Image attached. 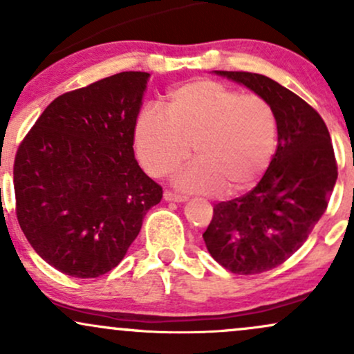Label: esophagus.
<instances>
[{
	"mask_svg": "<svg viewBox=\"0 0 354 354\" xmlns=\"http://www.w3.org/2000/svg\"><path fill=\"white\" fill-rule=\"evenodd\" d=\"M165 200L166 201H174V203H183V201L188 200V198L183 196V194L173 193V191H165Z\"/></svg>",
	"mask_w": 354,
	"mask_h": 354,
	"instance_id": "obj_1",
	"label": "esophagus"
}]
</instances>
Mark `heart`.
Wrapping results in <instances>:
<instances>
[{
	"mask_svg": "<svg viewBox=\"0 0 354 354\" xmlns=\"http://www.w3.org/2000/svg\"><path fill=\"white\" fill-rule=\"evenodd\" d=\"M276 113L263 96L243 95L216 80H196L168 95L165 113L146 108L136 121L135 145L143 168L165 178L189 158L176 185L188 191L228 194L250 189L273 160Z\"/></svg>",
	"mask_w": 354,
	"mask_h": 354,
	"instance_id": "b5f03b06",
	"label": "heart"
}]
</instances>
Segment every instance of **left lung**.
<instances>
[{
  "instance_id": "1",
  "label": "left lung",
  "mask_w": 354,
  "mask_h": 354,
  "mask_svg": "<svg viewBox=\"0 0 354 354\" xmlns=\"http://www.w3.org/2000/svg\"><path fill=\"white\" fill-rule=\"evenodd\" d=\"M216 73L253 89L273 106L278 146L253 189L214 205L203 239L231 273H265L303 246L326 211L338 178L335 149L323 118L293 91L256 73Z\"/></svg>"
}]
</instances>
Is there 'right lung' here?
Wrapping results in <instances>:
<instances>
[{
  "instance_id": "obj_1",
  "label": "right lung",
  "mask_w": 354,
  "mask_h": 354,
  "mask_svg": "<svg viewBox=\"0 0 354 354\" xmlns=\"http://www.w3.org/2000/svg\"><path fill=\"white\" fill-rule=\"evenodd\" d=\"M148 78L123 71L64 93L18 146L16 218L36 253L73 278L118 266L163 198L133 151Z\"/></svg>"
}]
</instances>
